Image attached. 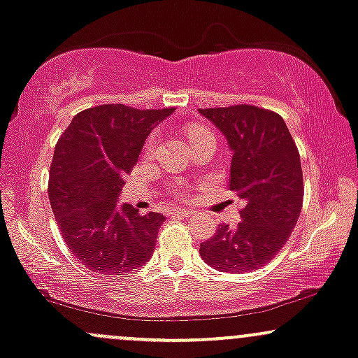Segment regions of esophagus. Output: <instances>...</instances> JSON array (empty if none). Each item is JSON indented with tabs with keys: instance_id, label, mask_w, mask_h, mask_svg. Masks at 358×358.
<instances>
[{
	"instance_id": "1",
	"label": "esophagus",
	"mask_w": 358,
	"mask_h": 358,
	"mask_svg": "<svg viewBox=\"0 0 358 358\" xmlns=\"http://www.w3.org/2000/svg\"><path fill=\"white\" fill-rule=\"evenodd\" d=\"M175 215H180V217H188V215H192L194 212H192L190 209H176L175 212H173Z\"/></svg>"
}]
</instances>
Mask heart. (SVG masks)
Returning a JSON list of instances; mask_svg holds the SVG:
<instances>
[{"instance_id":"obj_1","label":"heart","mask_w":358,"mask_h":358,"mask_svg":"<svg viewBox=\"0 0 358 358\" xmlns=\"http://www.w3.org/2000/svg\"><path fill=\"white\" fill-rule=\"evenodd\" d=\"M187 134H188V139H190L192 146H194V144H197L199 141L214 137L209 129L203 127V125H190V127H188V131H187ZM152 144H155V137H149L148 146H146L148 151L152 148ZM171 190H173V194L178 195V197H188V188H187L185 183H176V185H173Z\"/></svg>"}]
</instances>
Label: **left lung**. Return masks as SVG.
<instances>
[{
	"label": "left lung",
	"instance_id": "obj_1",
	"mask_svg": "<svg viewBox=\"0 0 358 358\" xmlns=\"http://www.w3.org/2000/svg\"><path fill=\"white\" fill-rule=\"evenodd\" d=\"M233 151L229 190L245 202L243 221L221 224L200 243V257L222 272H253L287 243L302 209L301 156L278 113L255 105L199 108Z\"/></svg>",
	"mask_w": 358,
	"mask_h": 358
}]
</instances>
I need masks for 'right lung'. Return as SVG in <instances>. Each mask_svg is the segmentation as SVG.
I'll return each mask as SVG.
<instances>
[{"instance_id": "obj_1", "label": "right lung", "mask_w": 358, "mask_h": 358, "mask_svg": "<svg viewBox=\"0 0 358 358\" xmlns=\"http://www.w3.org/2000/svg\"><path fill=\"white\" fill-rule=\"evenodd\" d=\"M173 110L98 105L74 115L59 137L49 171L50 207L66 245L86 268L124 275L151 258L164 215H141L117 199L146 137Z\"/></svg>"}]
</instances>
